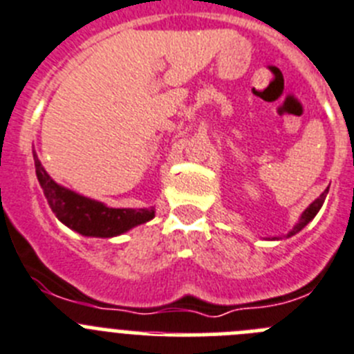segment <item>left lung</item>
I'll return each mask as SVG.
<instances>
[{"mask_svg":"<svg viewBox=\"0 0 354 354\" xmlns=\"http://www.w3.org/2000/svg\"><path fill=\"white\" fill-rule=\"evenodd\" d=\"M328 189H330V187H328ZM328 189L324 190L323 194H321L319 197H317L316 201H314V203H312L310 206H308L307 209H305L304 213H301V216H300V221H298V224L295 225V227H292V231L289 232L288 236H292V234H296V232H300L301 229L305 227V225L308 224V222L312 221V218H314V216L317 215V212H319L321 209V206H323V203H324V199H326V194H328Z\"/></svg>","mask_w":354,"mask_h":354,"instance_id":"8db88e82","label":"left lung"}]
</instances>
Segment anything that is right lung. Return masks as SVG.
<instances>
[{"label":"right lung","instance_id":"1","mask_svg":"<svg viewBox=\"0 0 354 354\" xmlns=\"http://www.w3.org/2000/svg\"><path fill=\"white\" fill-rule=\"evenodd\" d=\"M35 169L38 183L42 187L44 196L58 221L66 227L74 229L82 236L113 238L123 234L129 229L151 221L155 209H132V208H109L104 203L79 196L72 190L58 185L47 174L44 165L33 151Z\"/></svg>","mask_w":354,"mask_h":354}]
</instances>
